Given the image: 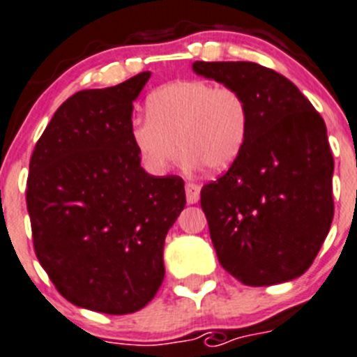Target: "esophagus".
<instances>
[{
	"mask_svg": "<svg viewBox=\"0 0 357 357\" xmlns=\"http://www.w3.org/2000/svg\"><path fill=\"white\" fill-rule=\"evenodd\" d=\"M185 190L188 204H195V202L199 201V197H201V186L195 185V183H186Z\"/></svg>",
	"mask_w": 357,
	"mask_h": 357,
	"instance_id": "34e87169",
	"label": "esophagus"
}]
</instances>
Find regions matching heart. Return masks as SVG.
Returning <instances> with one entry per match:
<instances>
[{
  "mask_svg": "<svg viewBox=\"0 0 357 357\" xmlns=\"http://www.w3.org/2000/svg\"><path fill=\"white\" fill-rule=\"evenodd\" d=\"M148 118L133 119L130 137L146 167L163 174L181 149L188 167L225 171L238 160L248 135L245 96L208 81H176L146 100ZM180 148L178 149L177 146Z\"/></svg>",
  "mask_w": 357,
  "mask_h": 357,
  "instance_id": "1",
  "label": "heart"
}]
</instances>
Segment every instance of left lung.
Here are the masks:
<instances>
[{
  "instance_id": "1",
  "label": "left lung",
  "mask_w": 357,
  "mask_h": 357,
  "mask_svg": "<svg viewBox=\"0 0 357 357\" xmlns=\"http://www.w3.org/2000/svg\"><path fill=\"white\" fill-rule=\"evenodd\" d=\"M194 72L234 88L248 103L245 148L201 190L216 257L250 287L301 276L335 215L326 123L282 73L252 61H195Z\"/></svg>"
}]
</instances>
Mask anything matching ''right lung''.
I'll return each instance as SVG.
<instances>
[{
    "mask_svg": "<svg viewBox=\"0 0 357 357\" xmlns=\"http://www.w3.org/2000/svg\"><path fill=\"white\" fill-rule=\"evenodd\" d=\"M142 72L70 96L29 160L33 246L59 294L109 315L144 308L165 275L163 243L186 204L179 176H151L130 137Z\"/></svg>",
    "mask_w": 357,
    "mask_h": 357,
    "instance_id": "1",
    "label": "right lung"
}]
</instances>
